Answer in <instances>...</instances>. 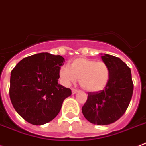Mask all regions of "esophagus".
Listing matches in <instances>:
<instances>
[{"label": "esophagus", "mask_w": 146, "mask_h": 146, "mask_svg": "<svg viewBox=\"0 0 146 146\" xmlns=\"http://www.w3.org/2000/svg\"><path fill=\"white\" fill-rule=\"evenodd\" d=\"M78 91H79V90H77V89L73 88V89H72V94H73V95L76 94V92H78Z\"/></svg>", "instance_id": "1"}]
</instances>
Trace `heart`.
<instances>
[{"label": "heart", "mask_w": 146, "mask_h": 146, "mask_svg": "<svg viewBox=\"0 0 146 146\" xmlns=\"http://www.w3.org/2000/svg\"><path fill=\"white\" fill-rule=\"evenodd\" d=\"M59 75L65 84L75 83L77 79H80L82 89L94 92L105 88L110 80V72L108 65L104 62L81 57L73 60L70 68L62 66Z\"/></svg>", "instance_id": "obj_1"}]
</instances>
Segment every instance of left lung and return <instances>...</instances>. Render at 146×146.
Returning <instances> with one entry per match:
<instances>
[{
  "mask_svg": "<svg viewBox=\"0 0 146 146\" xmlns=\"http://www.w3.org/2000/svg\"><path fill=\"white\" fill-rule=\"evenodd\" d=\"M101 59L110 68V80L102 90L88 92L82 111L89 122L108 125L117 121L126 112L132 97L134 84L131 70L121 59L109 54L101 56Z\"/></svg>",
  "mask_w": 146,
  "mask_h": 146,
  "instance_id": "left-lung-1",
  "label": "left lung"
}]
</instances>
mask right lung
I'll return each instance as SVG.
<instances>
[{
    "label": "right lung",
    "instance_id": "right-lung-1",
    "mask_svg": "<svg viewBox=\"0 0 146 146\" xmlns=\"http://www.w3.org/2000/svg\"><path fill=\"white\" fill-rule=\"evenodd\" d=\"M64 59L48 53L24 58L11 72L9 97L17 113L29 123L43 125L55 118L71 90L58 84Z\"/></svg>",
    "mask_w": 146,
    "mask_h": 146
}]
</instances>
